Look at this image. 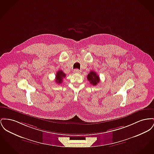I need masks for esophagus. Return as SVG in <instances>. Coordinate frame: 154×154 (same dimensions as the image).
Here are the masks:
<instances>
[{"label":"esophagus","mask_w":154,"mask_h":154,"mask_svg":"<svg viewBox=\"0 0 154 154\" xmlns=\"http://www.w3.org/2000/svg\"><path fill=\"white\" fill-rule=\"evenodd\" d=\"M80 70H79V69H75V70H74V72H75V73H80Z\"/></svg>","instance_id":"34e87169"}]
</instances>
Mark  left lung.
Returning <instances> with one entry per match:
<instances>
[{"mask_svg":"<svg viewBox=\"0 0 154 154\" xmlns=\"http://www.w3.org/2000/svg\"><path fill=\"white\" fill-rule=\"evenodd\" d=\"M87 79L92 85L95 86L100 82V77L94 71H91V72L88 74Z\"/></svg>","mask_w":154,"mask_h":154,"instance_id":"1","label":"left lung"}]
</instances>
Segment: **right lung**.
<instances>
[{"instance_id": "obj_1", "label": "right lung", "mask_w": 154, "mask_h": 154, "mask_svg": "<svg viewBox=\"0 0 154 154\" xmlns=\"http://www.w3.org/2000/svg\"><path fill=\"white\" fill-rule=\"evenodd\" d=\"M66 74L62 70H59L56 74L55 82L57 84H61L63 82V79L66 77Z\"/></svg>"}]
</instances>
